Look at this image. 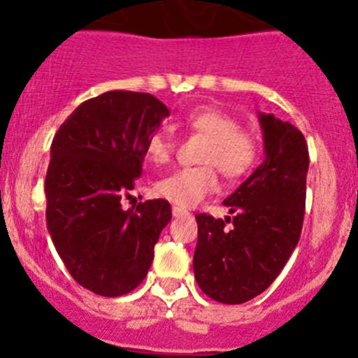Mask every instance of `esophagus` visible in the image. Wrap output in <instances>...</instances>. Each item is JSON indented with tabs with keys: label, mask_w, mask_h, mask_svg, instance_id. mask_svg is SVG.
Segmentation results:
<instances>
[{
	"label": "esophagus",
	"mask_w": 358,
	"mask_h": 358,
	"mask_svg": "<svg viewBox=\"0 0 358 358\" xmlns=\"http://www.w3.org/2000/svg\"><path fill=\"white\" fill-rule=\"evenodd\" d=\"M172 215L176 218H179V217H189V213L186 210H182V208H179V206H173L172 208Z\"/></svg>",
	"instance_id": "esophagus-1"
}]
</instances>
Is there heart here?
Here are the masks:
<instances>
[{
	"mask_svg": "<svg viewBox=\"0 0 358 358\" xmlns=\"http://www.w3.org/2000/svg\"><path fill=\"white\" fill-rule=\"evenodd\" d=\"M185 125L194 134L206 138L201 152V163L204 164L195 169H179L161 177L154 185V194L176 206L192 208L217 189L215 166L227 179H238L255 166L258 140L252 132L240 129L233 116L211 107L192 110L185 118ZM173 150L176 143L164 131L154 132L145 141V156L154 164L169 163Z\"/></svg>",
	"mask_w": 358,
	"mask_h": 358,
	"instance_id": "heart-1",
	"label": "heart"
}]
</instances>
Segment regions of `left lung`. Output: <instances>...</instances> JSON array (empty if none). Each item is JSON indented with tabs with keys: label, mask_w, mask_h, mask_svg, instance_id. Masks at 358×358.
<instances>
[{
	"label": "left lung",
	"mask_w": 358,
	"mask_h": 358,
	"mask_svg": "<svg viewBox=\"0 0 358 358\" xmlns=\"http://www.w3.org/2000/svg\"><path fill=\"white\" fill-rule=\"evenodd\" d=\"M258 120L265 159L224 201L233 217L195 215V280L206 296L226 305L249 301L271 287L299 242L305 217V136L274 115L260 113Z\"/></svg>",
	"instance_id": "left-lung-1"
}]
</instances>
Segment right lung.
I'll return each instance as SVG.
<instances>
[{
    "label": "right lung",
    "instance_id": "add662e5",
    "mask_svg": "<svg viewBox=\"0 0 358 358\" xmlns=\"http://www.w3.org/2000/svg\"><path fill=\"white\" fill-rule=\"evenodd\" d=\"M166 116L152 94L107 91L82 102L52 141L46 226L73 280L98 296L140 285L172 218L164 199L122 208L143 170L145 141Z\"/></svg>",
    "mask_w": 358,
    "mask_h": 358
}]
</instances>
